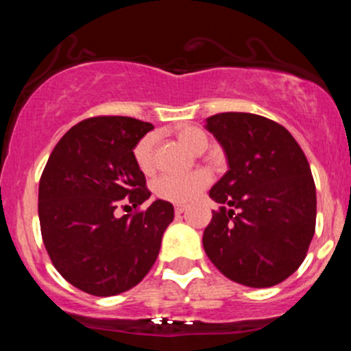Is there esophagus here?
Here are the masks:
<instances>
[{
    "label": "esophagus",
    "instance_id": "34e87169",
    "mask_svg": "<svg viewBox=\"0 0 351 351\" xmlns=\"http://www.w3.org/2000/svg\"><path fill=\"white\" fill-rule=\"evenodd\" d=\"M184 211H186V206H184V204H176L175 206L176 215H181V213H184Z\"/></svg>",
    "mask_w": 351,
    "mask_h": 351
}]
</instances>
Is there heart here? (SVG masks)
<instances>
[{
    "instance_id": "1",
    "label": "heart",
    "mask_w": 351,
    "mask_h": 351,
    "mask_svg": "<svg viewBox=\"0 0 351 351\" xmlns=\"http://www.w3.org/2000/svg\"><path fill=\"white\" fill-rule=\"evenodd\" d=\"M176 138L193 153H203L209 145V135L196 125H180L175 128ZM134 162L143 175H150L155 168L153 156V136L145 135L134 147ZM209 175L206 171H193L188 175H163L153 184L158 198L171 203H189L208 186Z\"/></svg>"
}]
</instances>
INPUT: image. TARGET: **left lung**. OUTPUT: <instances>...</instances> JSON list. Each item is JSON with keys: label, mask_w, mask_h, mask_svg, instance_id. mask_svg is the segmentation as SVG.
I'll return each instance as SVG.
<instances>
[{"label": "left lung", "mask_w": 351, "mask_h": 351, "mask_svg": "<svg viewBox=\"0 0 351 351\" xmlns=\"http://www.w3.org/2000/svg\"><path fill=\"white\" fill-rule=\"evenodd\" d=\"M229 170L209 191L219 203L203 245L228 279L272 287L292 276L315 232L317 195L300 145L263 115L224 112L206 119Z\"/></svg>", "instance_id": "8db88e82"}]
</instances>
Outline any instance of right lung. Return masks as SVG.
<instances>
[{
  "label": "right lung",
  "mask_w": 351,
  "mask_h": 351,
  "mask_svg": "<svg viewBox=\"0 0 351 351\" xmlns=\"http://www.w3.org/2000/svg\"><path fill=\"white\" fill-rule=\"evenodd\" d=\"M152 128L132 117L82 120L59 140L39 180V223L51 263L90 295L135 287L155 264L175 216L163 199L140 209L152 193L134 147ZM127 202L136 211L119 218L116 208Z\"/></svg>",
  "instance_id": "right-lung-1"
}]
</instances>
